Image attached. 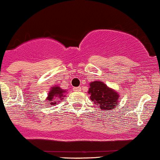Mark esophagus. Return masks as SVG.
<instances>
[{
  "label": "esophagus",
  "instance_id": "1",
  "mask_svg": "<svg viewBox=\"0 0 160 160\" xmlns=\"http://www.w3.org/2000/svg\"><path fill=\"white\" fill-rule=\"evenodd\" d=\"M73 90L74 91H80L81 87H75V88H73Z\"/></svg>",
  "mask_w": 160,
  "mask_h": 160
}]
</instances>
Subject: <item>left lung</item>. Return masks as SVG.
<instances>
[{
	"label": "left lung",
	"mask_w": 160,
	"mask_h": 160,
	"mask_svg": "<svg viewBox=\"0 0 160 160\" xmlns=\"http://www.w3.org/2000/svg\"><path fill=\"white\" fill-rule=\"evenodd\" d=\"M88 93L95 105L101 110H110L115 109L118 105L119 94L113 88L107 86L102 82L94 81L89 84Z\"/></svg>",
	"instance_id": "left-lung-1"
}]
</instances>
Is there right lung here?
<instances>
[{
  "label": "right lung",
  "instance_id": "1",
  "mask_svg": "<svg viewBox=\"0 0 160 160\" xmlns=\"http://www.w3.org/2000/svg\"><path fill=\"white\" fill-rule=\"evenodd\" d=\"M67 90H64L59 86H53L50 88L48 95H47V100L50 105H54L58 103V100H62L64 99L65 93Z\"/></svg>",
  "mask_w": 160,
  "mask_h": 160
}]
</instances>
